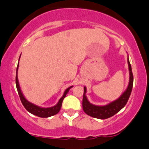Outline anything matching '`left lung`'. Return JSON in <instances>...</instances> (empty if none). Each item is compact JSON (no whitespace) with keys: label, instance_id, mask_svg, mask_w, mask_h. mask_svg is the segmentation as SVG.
<instances>
[{"label":"left lung","instance_id":"obj_1","mask_svg":"<svg viewBox=\"0 0 149 149\" xmlns=\"http://www.w3.org/2000/svg\"><path fill=\"white\" fill-rule=\"evenodd\" d=\"M128 66H129L130 70V82L127 90L120 97V98L117 100L114 101L108 105L104 106V107H99L90 104L88 102V99L85 96L86 93V88L84 87V93H83V109L85 113L95 118L99 119H107L111 117L120 111L127 104L130 96L131 95L132 90L133 86V74L132 71L131 64L130 63L129 59H127Z\"/></svg>","mask_w":149,"mask_h":149}]
</instances>
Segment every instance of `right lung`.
I'll use <instances>...</instances> for the list:
<instances>
[{"mask_svg": "<svg viewBox=\"0 0 149 149\" xmlns=\"http://www.w3.org/2000/svg\"><path fill=\"white\" fill-rule=\"evenodd\" d=\"M20 58V57H19ZM18 66L19 63L17 65V73H16V86L17 89V92L19 94V96L20 100H21L22 104L24 107V108L28 111L29 112L33 114V115L38 116V117L40 118H47L50 117V116H52L54 115H56V114L58 113V112L60 111L61 104H62L63 100L66 97V94L68 93L69 90L72 88L73 86L69 87V88H67L66 90V91L64 92V95L61 97V98L59 100V102L56 104L54 107H49V108H41L37 107V106L34 105L32 103H30L29 102H28L24 97V95H22L21 90H20L19 85V82H18V78H17V71H18Z\"/></svg>", "mask_w": 149, "mask_h": 149, "instance_id": "right-lung-1", "label": "right lung"}]
</instances>
